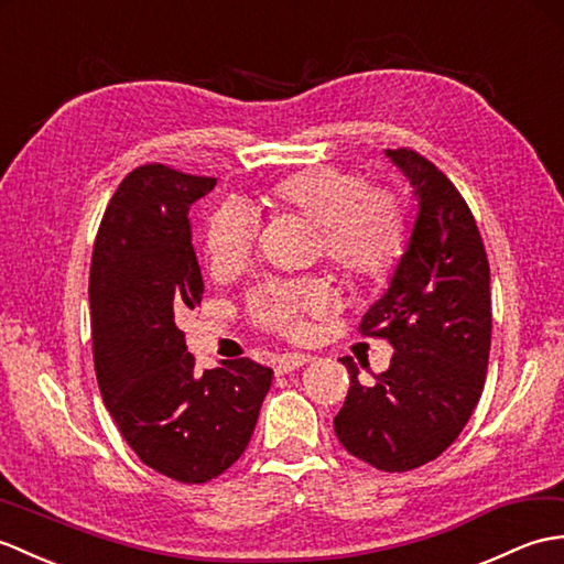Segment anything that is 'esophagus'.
Returning <instances> with one entry per match:
<instances>
[{"mask_svg": "<svg viewBox=\"0 0 564 564\" xmlns=\"http://www.w3.org/2000/svg\"><path fill=\"white\" fill-rule=\"evenodd\" d=\"M306 361H311L308 355H302V352H286L282 357H278V361H274V371L278 373H290L299 367H304Z\"/></svg>", "mask_w": 564, "mask_h": 564, "instance_id": "obj_1", "label": "esophagus"}]
</instances>
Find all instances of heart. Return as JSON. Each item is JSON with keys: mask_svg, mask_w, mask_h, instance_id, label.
Segmentation results:
<instances>
[{"mask_svg": "<svg viewBox=\"0 0 564 564\" xmlns=\"http://www.w3.org/2000/svg\"><path fill=\"white\" fill-rule=\"evenodd\" d=\"M270 203L321 227L323 253L352 280H377L391 270L408 243L403 199L367 183L349 171L321 166L296 171L270 191ZM256 219L241 205L227 203L212 212L205 246L209 265L219 274L246 265L256 246ZM325 302L314 282H272L250 294V311L268 328L294 333L299 318Z\"/></svg>", "mask_w": 564, "mask_h": 564, "instance_id": "b5f03b06", "label": "heart"}]
</instances>
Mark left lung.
Instances as JSON below:
<instances>
[{
  "mask_svg": "<svg viewBox=\"0 0 564 564\" xmlns=\"http://www.w3.org/2000/svg\"><path fill=\"white\" fill-rule=\"evenodd\" d=\"M410 181L417 212L388 290L361 318L386 337L391 367L373 383L345 357L349 393L333 424L340 444L369 466L403 473L456 442L478 405L490 359V265L466 199L432 161L386 149Z\"/></svg>",
  "mask_w": 564,
  "mask_h": 564,
  "instance_id": "obj_1",
  "label": "left lung"
}]
</instances>
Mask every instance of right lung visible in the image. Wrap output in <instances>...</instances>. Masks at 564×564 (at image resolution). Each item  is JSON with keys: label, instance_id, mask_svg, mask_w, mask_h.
Listing matches in <instances>:
<instances>
[{"label": "right lung", "instance_id": "add662e5", "mask_svg": "<svg viewBox=\"0 0 564 564\" xmlns=\"http://www.w3.org/2000/svg\"><path fill=\"white\" fill-rule=\"evenodd\" d=\"M215 183L161 164L134 169L106 207L91 258L104 403L140 460L178 482H207L239 460L272 383L253 359L199 377L176 325L205 292L187 209Z\"/></svg>", "mask_w": 564, "mask_h": 564}]
</instances>
